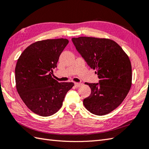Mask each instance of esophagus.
Returning <instances> with one entry per match:
<instances>
[{
    "mask_svg": "<svg viewBox=\"0 0 149 149\" xmlns=\"http://www.w3.org/2000/svg\"><path fill=\"white\" fill-rule=\"evenodd\" d=\"M81 85H82V83H75V86L76 87V88H79V87H80Z\"/></svg>",
    "mask_w": 149,
    "mask_h": 149,
    "instance_id": "obj_1",
    "label": "esophagus"
}]
</instances>
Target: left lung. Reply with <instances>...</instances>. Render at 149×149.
Segmentation results:
<instances>
[{"mask_svg": "<svg viewBox=\"0 0 149 149\" xmlns=\"http://www.w3.org/2000/svg\"><path fill=\"white\" fill-rule=\"evenodd\" d=\"M72 40L100 79L99 83H85L91 88V94L84 99V107L97 116L111 112L123 101L132 85L129 56L111 39L80 37L72 38Z\"/></svg>", "mask_w": 149, "mask_h": 149, "instance_id": "left-lung-1", "label": "left lung"}]
</instances>
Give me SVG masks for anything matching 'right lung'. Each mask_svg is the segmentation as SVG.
I'll return each instance as SVG.
<instances>
[{
    "label": "right lung",
    "instance_id": "add662e5",
    "mask_svg": "<svg viewBox=\"0 0 149 149\" xmlns=\"http://www.w3.org/2000/svg\"><path fill=\"white\" fill-rule=\"evenodd\" d=\"M69 42L66 39L40 40L28 46L17 60L16 88L29 109L43 117L54 114L63 105L74 83H59L52 77L53 69Z\"/></svg>",
    "mask_w": 149,
    "mask_h": 149
}]
</instances>
